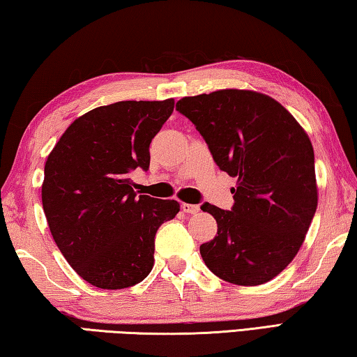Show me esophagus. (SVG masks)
I'll return each mask as SVG.
<instances>
[{"mask_svg":"<svg viewBox=\"0 0 357 357\" xmlns=\"http://www.w3.org/2000/svg\"><path fill=\"white\" fill-rule=\"evenodd\" d=\"M182 210H183L185 213L195 215V213L199 212V206H195V204H186V202H183V204H182Z\"/></svg>","mask_w":357,"mask_h":357,"instance_id":"esophagus-1","label":"esophagus"}]
</instances>
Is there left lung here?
Segmentation results:
<instances>
[{
  "mask_svg": "<svg viewBox=\"0 0 357 357\" xmlns=\"http://www.w3.org/2000/svg\"><path fill=\"white\" fill-rule=\"evenodd\" d=\"M175 109L192 121L221 171L237 177L231 210L204 204L218 236L201 245L206 266L225 282H271L294 259L318 206L314 153L297 120L251 90L186 96Z\"/></svg>",
  "mask_w": 357,
  "mask_h": 357,
  "instance_id": "1",
  "label": "left lung"
}]
</instances>
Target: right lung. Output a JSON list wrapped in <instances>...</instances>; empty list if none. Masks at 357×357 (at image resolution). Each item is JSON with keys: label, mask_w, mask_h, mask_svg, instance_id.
Masks as SVG:
<instances>
[{"label": "right lung", "mask_w": 357, "mask_h": 357, "mask_svg": "<svg viewBox=\"0 0 357 357\" xmlns=\"http://www.w3.org/2000/svg\"><path fill=\"white\" fill-rule=\"evenodd\" d=\"M174 99L120 101L74 120L44 167L43 207L52 237L75 272L101 289L134 286L151 272L158 227L177 201L137 196L130 178L147 171L150 142Z\"/></svg>", "instance_id": "1"}]
</instances>
